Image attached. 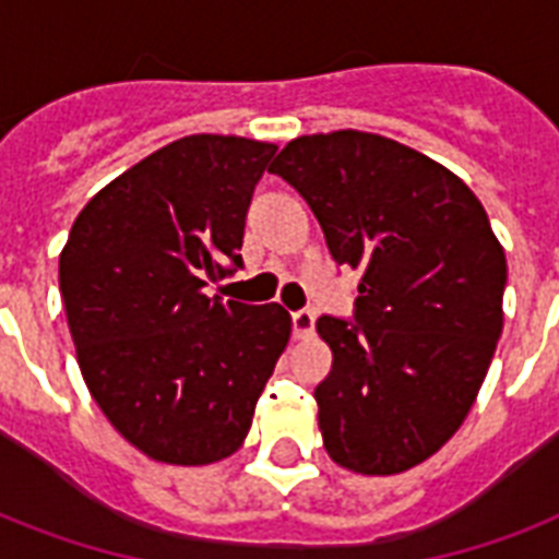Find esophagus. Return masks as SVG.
Here are the masks:
<instances>
[{"mask_svg":"<svg viewBox=\"0 0 559 559\" xmlns=\"http://www.w3.org/2000/svg\"><path fill=\"white\" fill-rule=\"evenodd\" d=\"M313 328H316V316L310 313V310H298V313H293V336H296V340L313 336Z\"/></svg>","mask_w":559,"mask_h":559,"instance_id":"1","label":"esophagus"}]
</instances>
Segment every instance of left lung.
<instances>
[{
    "instance_id": "obj_1",
    "label": "left lung",
    "mask_w": 559,
    "mask_h": 559,
    "mask_svg": "<svg viewBox=\"0 0 559 559\" xmlns=\"http://www.w3.org/2000/svg\"><path fill=\"white\" fill-rule=\"evenodd\" d=\"M313 209L333 261L359 272L357 322L322 316L324 450L397 476L459 432L502 336L508 261L452 170L377 133L298 135L272 162Z\"/></svg>"
}]
</instances>
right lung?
<instances>
[{
    "mask_svg": "<svg viewBox=\"0 0 559 559\" xmlns=\"http://www.w3.org/2000/svg\"><path fill=\"white\" fill-rule=\"evenodd\" d=\"M275 144L197 133L100 188L60 252L86 389L147 459L205 467L243 447L293 333L281 305L205 296L240 266L246 211Z\"/></svg>",
    "mask_w": 559,
    "mask_h": 559,
    "instance_id": "1",
    "label": "right lung"
}]
</instances>
